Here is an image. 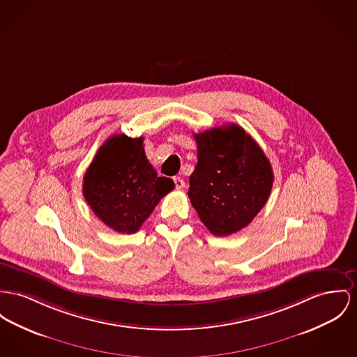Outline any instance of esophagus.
<instances>
[{"mask_svg": "<svg viewBox=\"0 0 357 357\" xmlns=\"http://www.w3.org/2000/svg\"><path fill=\"white\" fill-rule=\"evenodd\" d=\"M173 181H174V185H176V188H177V190H183V188L185 187L184 180H183V178H180V177H174V178H173Z\"/></svg>", "mask_w": 357, "mask_h": 357, "instance_id": "34e87169", "label": "esophagus"}]
</instances>
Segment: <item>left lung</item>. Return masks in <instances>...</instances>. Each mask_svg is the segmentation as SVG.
Instances as JSON below:
<instances>
[{"label":"left lung","mask_w":357,"mask_h":357,"mask_svg":"<svg viewBox=\"0 0 357 357\" xmlns=\"http://www.w3.org/2000/svg\"><path fill=\"white\" fill-rule=\"evenodd\" d=\"M197 165L190 177V203L216 237L246 227L265 206L273 172L261 147L237 124L195 134Z\"/></svg>","instance_id":"obj_1"}]
</instances>
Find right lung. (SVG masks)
Here are the masks:
<instances>
[{
	"mask_svg": "<svg viewBox=\"0 0 357 357\" xmlns=\"http://www.w3.org/2000/svg\"><path fill=\"white\" fill-rule=\"evenodd\" d=\"M173 188V180L157 177L146 158L142 137L124 134L102 143L82 183V193L96 216L123 234L137 233Z\"/></svg>",
	"mask_w": 357,
	"mask_h": 357,
	"instance_id": "1",
	"label": "right lung"
}]
</instances>
